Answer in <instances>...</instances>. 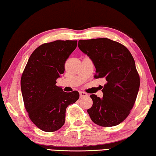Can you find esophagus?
Here are the masks:
<instances>
[{
	"mask_svg": "<svg viewBox=\"0 0 156 156\" xmlns=\"http://www.w3.org/2000/svg\"><path fill=\"white\" fill-rule=\"evenodd\" d=\"M80 98H82V97H87V94L85 92H83V91H80Z\"/></svg>",
	"mask_w": 156,
	"mask_h": 156,
	"instance_id": "esophagus-1",
	"label": "esophagus"
}]
</instances>
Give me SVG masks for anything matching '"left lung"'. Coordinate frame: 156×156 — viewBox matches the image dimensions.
I'll use <instances>...</instances> for the list:
<instances>
[{
	"label": "left lung",
	"instance_id": "8db88e82",
	"mask_svg": "<svg viewBox=\"0 0 156 156\" xmlns=\"http://www.w3.org/2000/svg\"><path fill=\"white\" fill-rule=\"evenodd\" d=\"M80 50L93 62L95 78H105L103 97L91 94L93 105L87 110L91 121L104 127L114 126L129 116L140 87V77L129 50L108 38L80 40Z\"/></svg>",
	"mask_w": 156,
	"mask_h": 156
}]
</instances>
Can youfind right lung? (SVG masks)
<instances>
[{
	"label": "right lung",
	"instance_id": "add662e5",
	"mask_svg": "<svg viewBox=\"0 0 156 156\" xmlns=\"http://www.w3.org/2000/svg\"><path fill=\"white\" fill-rule=\"evenodd\" d=\"M76 40H56L42 44L30 57L21 76L25 109L37 127L56 131L65 122L66 108L80 97L77 91L67 93L56 86L65 72V62L76 48Z\"/></svg>",
	"mask_w": 156,
	"mask_h": 156
}]
</instances>
